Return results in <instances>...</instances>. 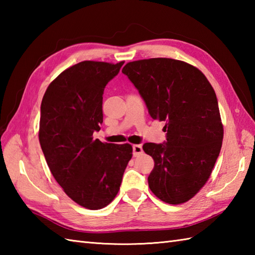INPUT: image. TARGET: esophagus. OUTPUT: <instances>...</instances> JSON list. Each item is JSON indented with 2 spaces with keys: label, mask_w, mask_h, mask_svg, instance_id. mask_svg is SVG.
I'll list each match as a JSON object with an SVG mask.
<instances>
[{
  "label": "esophagus",
  "mask_w": 255,
  "mask_h": 255,
  "mask_svg": "<svg viewBox=\"0 0 255 255\" xmlns=\"http://www.w3.org/2000/svg\"><path fill=\"white\" fill-rule=\"evenodd\" d=\"M143 152L142 147L140 144H133L132 145V153L134 156H137L139 154H141Z\"/></svg>",
  "instance_id": "obj_1"
}]
</instances>
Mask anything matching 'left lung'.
Here are the masks:
<instances>
[{
	"label": "left lung",
	"instance_id": "1",
	"mask_svg": "<svg viewBox=\"0 0 255 255\" xmlns=\"http://www.w3.org/2000/svg\"><path fill=\"white\" fill-rule=\"evenodd\" d=\"M123 73L138 90L150 116L165 123L166 141L142 147L154 160L149 187L167 204L185 203L208 181L223 144L213 86L197 68L169 58L129 62Z\"/></svg>",
	"mask_w": 255,
	"mask_h": 255
}]
</instances>
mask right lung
I'll return each instance as SVG.
<instances>
[{"mask_svg":"<svg viewBox=\"0 0 255 255\" xmlns=\"http://www.w3.org/2000/svg\"><path fill=\"white\" fill-rule=\"evenodd\" d=\"M123 64H74L52 81L42 97L39 142L47 164L64 193L88 209L104 208L115 198L132 156L130 144L93 139L103 123L104 89Z\"/></svg>","mask_w":255,"mask_h":255,"instance_id":"add662e5","label":"right lung"}]
</instances>
